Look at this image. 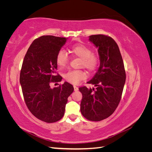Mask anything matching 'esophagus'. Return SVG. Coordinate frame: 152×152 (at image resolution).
I'll return each instance as SVG.
<instances>
[{"instance_id": "obj_1", "label": "esophagus", "mask_w": 152, "mask_h": 152, "mask_svg": "<svg viewBox=\"0 0 152 152\" xmlns=\"http://www.w3.org/2000/svg\"><path fill=\"white\" fill-rule=\"evenodd\" d=\"M73 87H74V91H77L78 90H79V88L76 86H73Z\"/></svg>"}]
</instances>
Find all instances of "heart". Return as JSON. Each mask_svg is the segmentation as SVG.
Masks as SVG:
<instances>
[{
	"mask_svg": "<svg viewBox=\"0 0 152 152\" xmlns=\"http://www.w3.org/2000/svg\"><path fill=\"white\" fill-rule=\"evenodd\" d=\"M72 54L81 59L80 66L86 68L90 72H94L98 68L99 63V58L98 55L93 53L92 49L82 44H75L70 49ZM56 62L59 68H65L69 62V57L67 53L63 50H60L57 53ZM65 79L73 84H77L86 79L87 73L82 70H70L64 75Z\"/></svg>",
	"mask_w": 152,
	"mask_h": 152,
	"instance_id": "obj_1",
	"label": "heart"
}]
</instances>
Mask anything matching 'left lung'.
Listing matches in <instances>:
<instances>
[{"instance_id": "1", "label": "left lung", "mask_w": 152, "mask_h": 152, "mask_svg": "<svg viewBox=\"0 0 152 152\" xmlns=\"http://www.w3.org/2000/svg\"><path fill=\"white\" fill-rule=\"evenodd\" d=\"M89 40L97 47L100 66L87 84L96 88L82 86L81 113L91 121H101L115 112L121 99L126 82V71L118 45L111 37L99 34L89 36Z\"/></svg>"}]
</instances>
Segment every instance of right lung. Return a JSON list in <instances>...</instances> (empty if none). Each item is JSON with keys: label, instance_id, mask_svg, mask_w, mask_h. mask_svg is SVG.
I'll use <instances>...</instances> for the list:
<instances>
[{"label": "right lung", "instance_id": "1", "mask_svg": "<svg viewBox=\"0 0 152 152\" xmlns=\"http://www.w3.org/2000/svg\"><path fill=\"white\" fill-rule=\"evenodd\" d=\"M66 41L65 37L53 35L35 39L27 50L21 69L20 82L26 107L36 118L47 123L61 120L68 96L74 90L67 82L50 87L51 83L62 80L56 72V56Z\"/></svg>", "mask_w": 152, "mask_h": 152}]
</instances>
